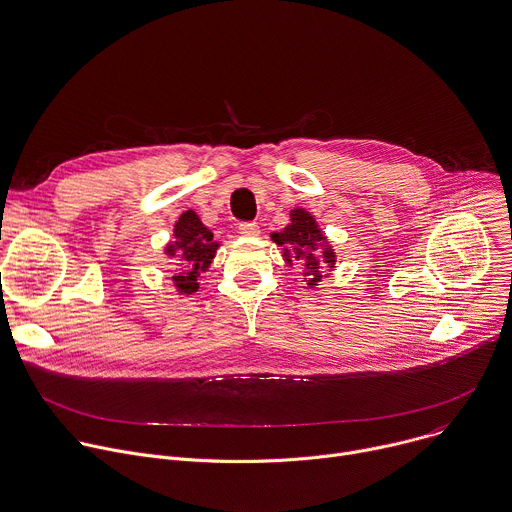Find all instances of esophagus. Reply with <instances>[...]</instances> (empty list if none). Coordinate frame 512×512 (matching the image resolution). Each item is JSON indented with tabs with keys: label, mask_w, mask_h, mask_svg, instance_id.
<instances>
[{
	"label": "esophagus",
	"mask_w": 512,
	"mask_h": 512,
	"mask_svg": "<svg viewBox=\"0 0 512 512\" xmlns=\"http://www.w3.org/2000/svg\"><path fill=\"white\" fill-rule=\"evenodd\" d=\"M239 233L243 237H257L259 235V225L257 223H241Z\"/></svg>",
	"instance_id": "34e87169"
}]
</instances>
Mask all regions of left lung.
Listing matches in <instances>:
<instances>
[{
  "label": "left lung",
  "mask_w": 512,
  "mask_h": 512,
  "mask_svg": "<svg viewBox=\"0 0 512 512\" xmlns=\"http://www.w3.org/2000/svg\"><path fill=\"white\" fill-rule=\"evenodd\" d=\"M289 225L281 233H271L273 243L283 247V259L291 267L299 261L305 267L307 287H315L323 279V269L335 267V253L325 235L305 209L289 213Z\"/></svg>",
  "instance_id": "1"
}]
</instances>
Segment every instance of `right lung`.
I'll use <instances>...</instances> for the list:
<instances>
[{
	"label": "right lung",
	"instance_id": "1",
	"mask_svg": "<svg viewBox=\"0 0 512 512\" xmlns=\"http://www.w3.org/2000/svg\"><path fill=\"white\" fill-rule=\"evenodd\" d=\"M175 241L164 247L168 259L175 263V275L170 281L181 295H193L199 291V275L211 267L219 243L213 241V233L203 225L195 211H185L173 229Z\"/></svg>",
	"mask_w": 512,
	"mask_h": 512
}]
</instances>
